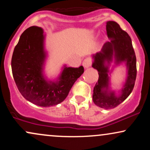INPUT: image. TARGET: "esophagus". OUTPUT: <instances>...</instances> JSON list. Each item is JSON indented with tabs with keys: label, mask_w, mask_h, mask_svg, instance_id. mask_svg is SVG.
<instances>
[{
	"label": "esophagus",
	"mask_w": 150,
	"mask_h": 150,
	"mask_svg": "<svg viewBox=\"0 0 150 150\" xmlns=\"http://www.w3.org/2000/svg\"><path fill=\"white\" fill-rule=\"evenodd\" d=\"M92 64V58H86L85 60L83 61V63H82V65L85 68H88V67L91 66V65Z\"/></svg>",
	"instance_id": "34e87169"
}]
</instances>
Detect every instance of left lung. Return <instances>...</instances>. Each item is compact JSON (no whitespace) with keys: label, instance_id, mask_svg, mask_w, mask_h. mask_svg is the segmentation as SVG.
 <instances>
[{"label":"left lung","instance_id":"1","mask_svg":"<svg viewBox=\"0 0 150 150\" xmlns=\"http://www.w3.org/2000/svg\"><path fill=\"white\" fill-rule=\"evenodd\" d=\"M106 34L111 41L105 43L100 52L93 56L92 67L97 70L99 79L93 90L92 98L97 106L105 109H111L121 104L132 92L135 86L137 67L135 53L128 34L114 21L106 22ZM113 56L117 64L125 62L128 68L127 82L122 91V94L118 97L108 90V65ZM106 62L108 63L107 66L105 65Z\"/></svg>","mask_w":150,"mask_h":150}]
</instances>
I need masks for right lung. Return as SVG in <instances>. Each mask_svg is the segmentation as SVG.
Here are the masks:
<instances>
[{"label":"right lung","mask_w":150,"mask_h":150,"mask_svg":"<svg viewBox=\"0 0 150 150\" xmlns=\"http://www.w3.org/2000/svg\"><path fill=\"white\" fill-rule=\"evenodd\" d=\"M44 32L32 26L21 34L12 56L13 78L27 100L40 106L57 105L65 100L75 82L84 73L83 66L65 67L56 82H47L42 75L46 54Z\"/></svg>","instance_id":"obj_1"}]
</instances>
